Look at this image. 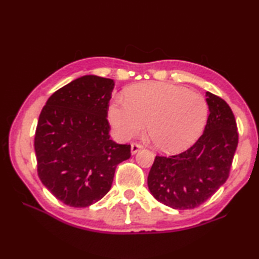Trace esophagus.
<instances>
[{"instance_id": "34e87169", "label": "esophagus", "mask_w": 259, "mask_h": 259, "mask_svg": "<svg viewBox=\"0 0 259 259\" xmlns=\"http://www.w3.org/2000/svg\"><path fill=\"white\" fill-rule=\"evenodd\" d=\"M141 148L142 147L140 145H138V144H133V145H131V153H133V155H135V153L138 152L141 149Z\"/></svg>"}]
</instances>
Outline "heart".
<instances>
[{"instance_id": "obj_1", "label": "heart", "mask_w": 259, "mask_h": 259, "mask_svg": "<svg viewBox=\"0 0 259 259\" xmlns=\"http://www.w3.org/2000/svg\"><path fill=\"white\" fill-rule=\"evenodd\" d=\"M109 121L121 140L145 129L158 150L183 151L201 136L208 106L199 93L164 82H144L128 88L124 99L115 98L108 110Z\"/></svg>"}]
</instances>
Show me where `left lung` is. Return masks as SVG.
Returning <instances> with one entry per match:
<instances>
[{"label": "left lung", "instance_id": "1", "mask_svg": "<svg viewBox=\"0 0 259 259\" xmlns=\"http://www.w3.org/2000/svg\"><path fill=\"white\" fill-rule=\"evenodd\" d=\"M206 97L209 115L200 138L179 155L157 156L148 176L151 195L170 208L198 207L229 176L238 145L236 120L226 101L208 91Z\"/></svg>", "mask_w": 259, "mask_h": 259}]
</instances>
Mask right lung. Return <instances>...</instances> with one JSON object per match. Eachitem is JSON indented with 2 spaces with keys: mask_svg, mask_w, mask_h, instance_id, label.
Here are the masks:
<instances>
[{
  "mask_svg": "<svg viewBox=\"0 0 259 259\" xmlns=\"http://www.w3.org/2000/svg\"><path fill=\"white\" fill-rule=\"evenodd\" d=\"M112 79L83 75L48 99L37 121V175L48 190L71 207H88L108 194L115 168L130 145L110 139L107 120Z\"/></svg>",
  "mask_w": 259,
  "mask_h": 259,
  "instance_id": "1",
  "label": "right lung"
}]
</instances>
